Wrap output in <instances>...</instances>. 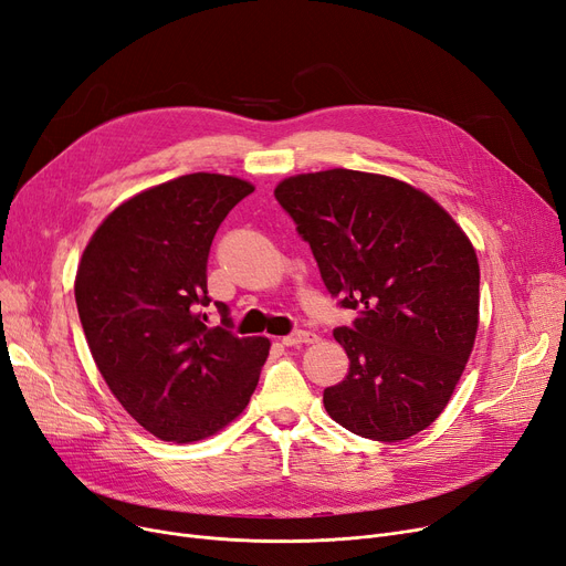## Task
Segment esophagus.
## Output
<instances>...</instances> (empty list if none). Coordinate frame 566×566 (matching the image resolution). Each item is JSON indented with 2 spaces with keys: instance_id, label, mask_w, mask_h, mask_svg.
<instances>
[{
  "instance_id": "obj_1",
  "label": "esophagus",
  "mask_w": 566,
  "mask_h": 566,
  "mask_svg": "<svg viewBox=\"0 0 566 566\" xmlns=\"http://www.w3.org/2000/svg\"><path fill=\"white\" fill-rule=\"evenodd\" d=\"M316 335L310 331H298V333H291L286 337H282L284 347H301V344H314Z\"/></svg>"
}]
</instances>
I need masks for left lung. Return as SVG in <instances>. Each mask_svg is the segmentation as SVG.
<instances>
[{"label": "left lung", "mask_w": 566, "mask_h": 566, "mask_svg": "<svg viewBox=\"0 0 566 566\" xmlns=\"http://www.w3.org/2000/svg\"><path fill=\"white\" fill-rule=\"evenodd\" d=\"M275 199L298 224L352 328L333 337L349 373L324 390L354 434L400 441L447 409L479 331V259L432 196L398 178L331 168L284 178Z\"/></svg>", "instance_id": "1"}]
</instances>
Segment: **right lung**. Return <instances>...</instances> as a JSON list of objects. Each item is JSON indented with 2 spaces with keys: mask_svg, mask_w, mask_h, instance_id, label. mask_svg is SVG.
Returning <instances> with one entry per match:
<instances>
[{
  "mask_svg": "<svg viewBox=\"0 0 566 566\" xmlns=\"http://www.w3.org/2000/svg\"><path fill=\"white\" fill-rule=\"evenodd\" d=\"M254 191L235 176L189 174L122 201L76 270L87 347L117 402L147 432L191 444L248 407L268 337H235L229 307L208 326V252L229 210Z\"/></svg>",
  "mask_w": 566,
  "mask_h": 566,
  "instance_id": "add662e5",
  "label": "right lung"
}]
</instances>
